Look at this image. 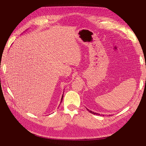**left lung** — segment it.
I'll return each instance as SVG.
<instances>
[{
  "mask_svg": "<svg viewBox=\"0 0 146 146\" xmlns=\"http://www.w3.org/2000/svg\"><path fill=\"white\" fill-rule=\"evenodd\" d=\"M88 110V109H87ZM88 111L89 112H90L91 113H92V114H94V115H100V114H98V113H95V112H93V111H90V110H88Z\"/></svg>",
  "mask_w": 146,
  "mask_h": 146,
  "instance_id": "1",
  "label": "left lung"
}]
</instances>
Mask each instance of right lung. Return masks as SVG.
Masks as SVG:
<instances>
[{
    "label": "right lung",
    "mask_w": 146,
    "mask_h": 146,
    "mask_svg": "<svg viewBox=\"0 0 146 146\" xmlns=\"http://www.w3.org/2000/svg\"><path fill=\"white\" fill-rule=\"evenodd\" d=\"M62 99H63V95H62V98H61V101H60V103L62 102Z\"/></svg>",
    "instance_id": "obj_1"
}]
</instances>
